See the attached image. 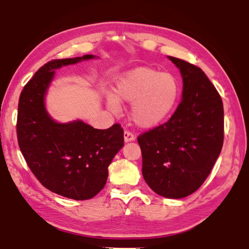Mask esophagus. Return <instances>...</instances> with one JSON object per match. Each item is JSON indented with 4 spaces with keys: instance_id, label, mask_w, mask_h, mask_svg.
<instances>
[{
    "instance_id": "esophagus-1",
    "label": "esophagus",
    "mask_w": 249,
    "mask_h": 249,
    "mask_svg": "<svg viewBox=\"0 0 249 249\" xmlns=\"http://www.w3.org/2000/svg\"><path fill=\"white\" fill-rule=\"evenodd\" d=\"M133 141H135L134 134L128 132V130H125V132H124V142H133Z\"/></svg>"
}]
</instances>
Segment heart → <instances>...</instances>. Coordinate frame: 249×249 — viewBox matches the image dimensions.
<instances>
[{"label": "heart", "mask_w": 249, "mask_h": 249, "mask_svg": "<svg viewBox=\"0 0 249 249\" xmlns=\"http://www.w3.org/2000/svg\"><path fill=\"white\" fill-rule=\"evenodd\" d=\"M179 84L169 72L150 67H136L116 79L113 93L105 96L107 107L117 113L120 103H130L129 116L138 127L149 129L161 124L174 111Z\"/></svg>", "instance_id": "1"}]
</instances>
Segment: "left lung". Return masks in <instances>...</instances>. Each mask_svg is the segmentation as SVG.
Returning <instances> with one entry per match:
<instances>
[{
  "mask_svg": "<svg viewBox=\"0 0 249 249\" xmlns=\"http://www.w3.org/2000/svg\"><path fill=\"white\" fill-rule=\"evenodd\" d=\"M182 77V99L167 123L138 137L142 177L157 195L182 199L208 178L224 138L222 99L205 73L168 56Z\"/></svg>",
  "mask_w": 249,
  "mask_h": 249,
  "instance_id": "left-lung-1",
  "label": "left lung"
}]
</instances>
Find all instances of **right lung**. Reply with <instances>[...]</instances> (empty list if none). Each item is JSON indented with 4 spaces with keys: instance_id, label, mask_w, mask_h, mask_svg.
<instances>
[{
    "instance_id": "obj_1",
    "label": "right lung",
    "mask_w": 249,
    "mask_h": 249,
    "mask_svg": "<svg viewBox=\"0 0 249 249\" xmlns=\"http://www.w3.org/2000/svg\"><path fill=\"white\" fill-rule=\"evenodd\" d=\"M96 58L49 61L24 87L18 102V145L28 167L45 188L73 200L92 199L104 188L124 133L119 124L96 129L81 120L59 123L46 108V96L57 69Z\"/></svg>"
}]
</instances>
